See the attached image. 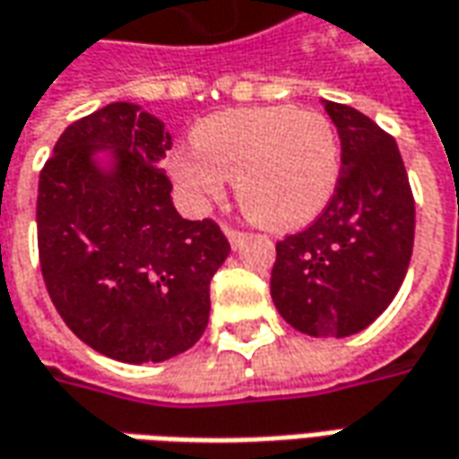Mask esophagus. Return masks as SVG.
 Wrapping results in <instances>:
<instances>
[{
  "label": "esophagus",
  "mask_w": 459,
  "mask_h": 459,
  "mask_svg": "<svg viewBox=\"0 0 459 459\" xmlns=\"http://www.w3.org/2000/svg\"><path fill=\"white\" fill-rule=\"evenodd\" d=\"M226 236H229L230 246H233V248H240V246H243V240H246V233H243V230H236V229H226Z\"/></svg>",
  "instance_id": "1"
}]
</instances>
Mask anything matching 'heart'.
<instances>
[{"label": "heart", "mask_w": 459, "mask_h": 459, "mask_svg": "<svg viewBox=\"0 0 459 459\" xmlns=\"http://www.w3.org/2000/svg\"><path fill=\"white\" fill-rule=\"evenodd\" d=\"M196 149L171 156L169 171L194 206L216 201L226 178L246 216L265 229L320 216L341 176V146L328 118L293 107L229 108L194 129Z\"/></svg>", "instance_id": "obj_1"}]
</instances>
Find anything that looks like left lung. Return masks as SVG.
Listing matches in <instances>:
<instances>
[{"label":"left lung","instance_id":"left-lung-1","mask_svg":"<svg viewBox=\"0 0 459 459\" xmlns=\"http://www.w3.org/2000/svg\"><path fill=\"white\" fill-rule=\"evenodd\" d=\"M341 136V178L306 230L275 243L271 296L293 328L348 338L400 290L415 238V201L393 136L358 108L323 101Z\"/></svg>","mask_w":459,"mask_h":459}]
</instances>
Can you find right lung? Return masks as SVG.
Wrapping results in <instances>:
<instances>
[{
  "instance_id": "obj_1",
  "label": "right lung",
  "mask_w": 459,
  "mask_h": 459,
  "mask_svg": "<svg viewBox=\"0 0 459 459\" xmlns=\"http://www.w3.org/2000/svg\"><path fill=\"white\" fill-rule=\"evenodd\" d=\"M169 149L161 118L114 101L66 126L39 174L51 303L79 341L121 363H161L196 345L211 278L230 253L219 223L178 216L161 169Z\"/></svg>"
}]
</instances>
